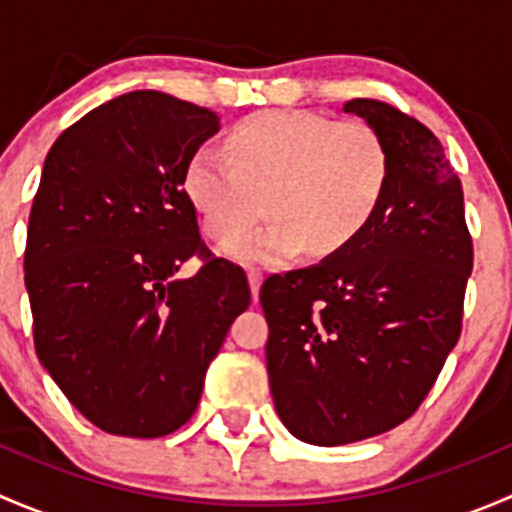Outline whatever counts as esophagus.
<instances>
[{
    "instance_id": "34e87169",
    "label": "esophagus",
    "mask_w": 512,
    "mask_h": 512,
    "mask_svg": "<svg viewBox=\"0 0 512 512\" xmlns=\"http://www.w3.org/2000/svg\"><path fill=\"white\" fill-rule=\"evenodd\" d=\"M247 282H250V289H252V299H255V302H257V297H260L262 272H260V270H247Z\"/></svg>"
}]
</instances>
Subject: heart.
Returning <instances> with one entry per match:
<instances>
[{
  "mask_svg": "<svg viewBox=\"0 0 512 512\" xmlns=\"http://www.w3.org/2000/svg\"><path fill=\"white\" fill-rule=\"evenodd\" d=\"M225 151L198 148L183 168V190L213 240L254 222L266 198L271 223L223 247L247 265H272L304 247L337 255L369 227L389 188V151L361 121L260 111L227 133Z\"/></svg>",
  "mask_w": 512,
  "mask_h": 512,
  "instance_id": "1",
  "label": "heart"
}]
</instances>
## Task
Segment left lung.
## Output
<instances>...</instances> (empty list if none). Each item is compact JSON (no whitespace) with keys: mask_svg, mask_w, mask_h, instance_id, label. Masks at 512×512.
Listing matches in <instances>:
<instances>
[{"mask_svg":"<svg viewBox=\"0 0 512 512\" xmlns=\"http://www.w3.org/2000/svg\"><path fill=\"white\" fill-rule=\"evenodd\" d=\"M364 118L389 151V188L369 227L319 265L267 277V374L299 441L344 446L404 423L461 337L473 270L463 188L441 141L374 98Z\"/></svg>","mask_w":512,"mask_h":512,"instance_id":"8db88e82","label":"left lung"}]
</instances>
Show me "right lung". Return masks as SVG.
<instances>
[{
    "label": "right lung",
    "mask_w": 512,
    "mask_h": 512,
    "mask_svg": "<svg viewBox=\"0 0 512 512\" xmlns=\"http://www.w3.org/2000/svg\"><path fill=\"white\" fill-rule=\"evenodd\" d=\"M218 131L208 108L131 91L66 128L44 160L24 252L36 356L113 436L183 426L250 304L245 272L205 247L183 190L185 163ZM190 256L204 265L180 281Z\"/></svg>",
    "instance_id": "obj_1"
}]
</instances>
